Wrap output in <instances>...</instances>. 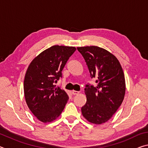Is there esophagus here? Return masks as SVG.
<instances>
[{
  "instance_id": "obj_1",
  "label": "esophagus",
  "mask_w": 148,
  "mask_h": 148,
  "mask_svg": "<svg viewBox=\"0 0 148 148\" xmlns=\"http://www.w3.org/2000/svg\"><path fill=\"white\" fill-rule=\"evenodd\" d=\"M79 91H75V90H72V95H77V94H79Z\"/></svg>"
}]
</instances>
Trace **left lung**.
I'll return each mask as SVG.
<instances>
[{
    "mask_svg": "<svg viewBox=\"0 0 148 148\" xmlns=\"http://www.w3.org/2000/svg\"><path fill=\"white\" fill-rule=\"evenodd\" d=\"M84 57L91 78L97 86L87 85V101L82 114L89 122L102 124L113 116L121 106L125 94L123 71L116 56L98 46L77 47Z\"/></svg>",
    "mask_w": 148,
    "mask_h": 148,
    "instance_id": "1",
    "label": "left lung"
}]
</instances>
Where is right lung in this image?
Returning a JSON list of instances; mask_svg holds the SVG:
<instances>
[{
  "label": "right lung",
  "instance_id": "obj_1",
  "mask_svg": "<svg viewBox=\"0 0 148 148\" xmlns=\"http://www.w3.org/2000/svg\"><path fill=\"white\" fill-rule=\"evenodd\" d=\"M75 47L53 46L32 60L24 79V94L29 110L39 121H53L61 114L69 100L64 90L56 87L62 71Z\"/></svg>",
  "mask_w": 148,
  "mask_h": 148
}]
</instances>
